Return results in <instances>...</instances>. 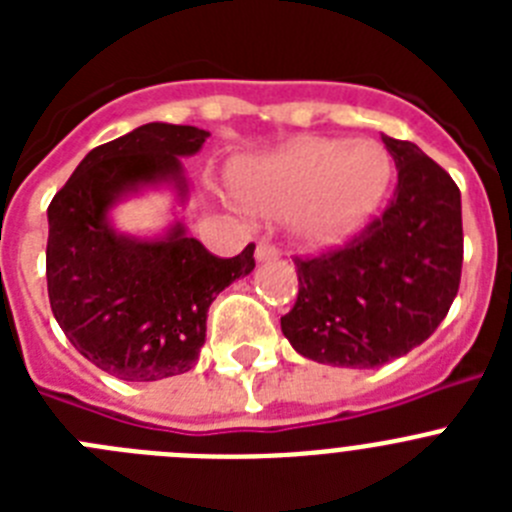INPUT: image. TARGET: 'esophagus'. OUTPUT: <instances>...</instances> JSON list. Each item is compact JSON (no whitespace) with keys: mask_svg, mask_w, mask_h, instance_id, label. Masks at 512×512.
Segmentation results:
<instances>
[{"mask_svg":"<svg viewBox=\"0 0 512 512\" xmlns=\"http://www.w3.org/2000/svg\"><path fill=\"white\" fill-rule=\"evenodd\" d=\"M271 259H279V248L261 241L259 246H256V261H271Z\"/></svg>","mask_w":512,"mask_h":512,"instance_id":"obj_1","label":"esophagus"}]
</instances>
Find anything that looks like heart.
<instances>
[{
    "instance_id": "heart-1",
    "label": "heart",
    "mask_w": 512,
    "mask_h": 512,
    "mask_svg": "<svg viewBox=\"0 0 512 512\" xmlns=\"http://www.w3.org/2000/svg\"><path fill=\"white\" fill-rule=\"evenodd\" d=\"M392 158L377 140L302 138L241 171V194L266 217L292 215L302 243L328 246L377 210Z\"/></svg>"
}]
</instances>
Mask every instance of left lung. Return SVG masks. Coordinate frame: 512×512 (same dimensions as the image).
<instances>
[{
	"label": "left lung",
	"instance_id": "obj_1",
	"mask_svg": "<svg viewBox=\"0 0 512 512\" xmlns=\"http://www.w3.org/2000/svg\"><path fill=\"white\" fill-rule=\"evenodd\" d=\"M382 140L397 166L390 205L346 246L295 259L300 292L282 333L318 364L374 369L408 354L459 292V187L415 143Z\"/></svg>",
	"mask_w": 512,
	"mask_h": 512
}]
</instances>
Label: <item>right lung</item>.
I'll return each mask as SVG.
<instances>
[{
    "label": "right lung",
    "instance_id": "1",
    "mask_svg": "<svg viewBox=\"0 0 512 512\" xmlns=\"http://www.w3.org/2000/svg\"><path fill=\"white\" fill-rule=\"evenodd\" d=\"M205 138L210 133L192 125H140L89 151L48 205L53 318L84 359L125 382L189 372L200 359L212 300L256 266L253 243L220 259L182 223L161 238H133L107 217L140 187L171 184L187 200L182 158L200 151Z\"/></svg>",
    "mask_w": 512,
    "mask_h": 512
}]
</instances>
